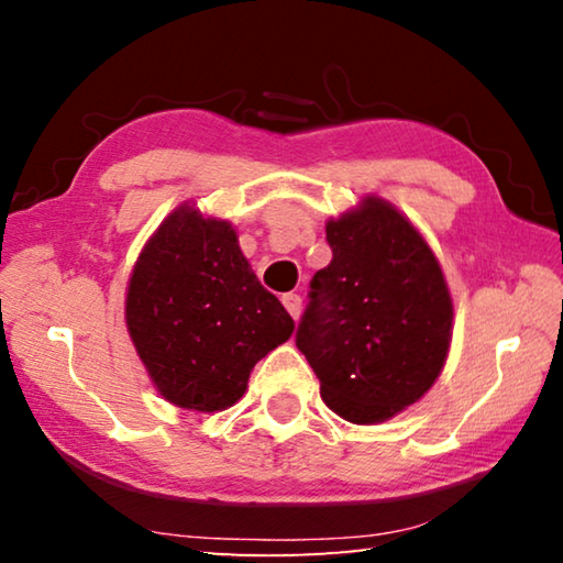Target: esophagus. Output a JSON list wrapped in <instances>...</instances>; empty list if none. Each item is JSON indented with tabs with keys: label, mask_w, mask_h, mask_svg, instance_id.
<instances>
[{
	"label": "esophagus",
	"mask_w": 563,
	"mask_h": 563,
	"mask_svg": "<svg viewBox=\"0 0 563 563\" xmlns=\"http://www.w3.org/2000/svg\"><path fill=\"white\" fill-rule=\"evenodd\" d=\"M283 305H285V310H288L290 316H292V320H298V318H300V312H302V300H300V295H298V292H288V295H283Z\"/></svg>",
	"instance_id": "obj_1"
}]
</instances>
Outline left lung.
<instances>
[{
  "instance_id": "8db88e82",
  "label": "left lung",
  "mask_w": 563,
  "mask_h": 563,
  "mask_svg": "<svg viewBox=\"0 0 563 563\" xmlns=\"http://www.w3.org/2000/svg\"><path fill=\"white\" fill-rule=\"evenodd\" d=\"M325 233L332 261L312 275L295 345L332 412L355 424L385 422L442 373L450 288L432 247L383 198H362Z\"/></svg>"
}]
</instances>
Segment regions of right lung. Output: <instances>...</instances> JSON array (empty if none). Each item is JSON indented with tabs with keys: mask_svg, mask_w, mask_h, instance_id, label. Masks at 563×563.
<instances>
[{
	"mask_svg": "<svg viewBox=\"0 0 563 563\" xmlns=\"http://www.w3.org/2000/svg\"><path fill=\"white\" fill-rule=\"evenodd\" d=\"M126 328L151 383L170 405H235L255 362L295 322L255 278L233 225L178 206L148 238L126 290Z\"/></svg>",
	"mask_w": 563,
	"mask_h": 563,
	"instance_id": "1",
	"label": "right lung"
}]
</instances>
